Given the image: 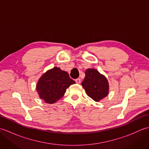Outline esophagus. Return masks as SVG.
<instances>
[{
	"label": "esophagus",
	"instance_id": "obj_1",
	"mask_svg": "<svg viewBox=\"0 0 149 149\" xmlns=\"http://www.w3.org/2000/svg\"><path fill=\"white\" fill-rule=\"evenodd\" d=\"M75 83H77V84H79V83H81V79H80L79 78L76 79L75 80Z\"/></svg>",
	"mask_w": 149,
	"mask_h": 149
}]
</instances>
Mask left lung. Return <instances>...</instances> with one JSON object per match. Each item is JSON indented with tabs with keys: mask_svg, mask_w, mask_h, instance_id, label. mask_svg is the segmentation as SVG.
Returning <instances> with one entry per match:
<instances>
[{
	"mask_svg": "<svg viewBox=\"0 0 149 149\" xmlns=\"http://www.w3.org/2000/svg\"><path fill=\"white\" fill-rule=\"evenodd\" d=\"M81 83L88 97L98 102L108 95L109 84L106 78L97 70L87 69Z\"/></svg>",
	"mask_w": 149,
	"mask_h": 149,
	"instance_id": "left-lung-1",
	"label": "left lung"
}]
</instances>
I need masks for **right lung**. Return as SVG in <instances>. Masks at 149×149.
<instances>
[{"label": "right lung", "mask_w": 149, "mask_h": 149, "mask_svg": "<svg viewBox=\"0 0 149 149\" xmlns=\"http://www.w3.org/2000/svg\"><path fill=\"white\" fill-rule=\"evenodd\" d=\"M75 83L67 72L54 67L41 77L38 82L36 90L40 99L47 103L52 104L61 99L66 89Z\"/></svg>", "instance_id": "right-lung-1"}]
</instances>
